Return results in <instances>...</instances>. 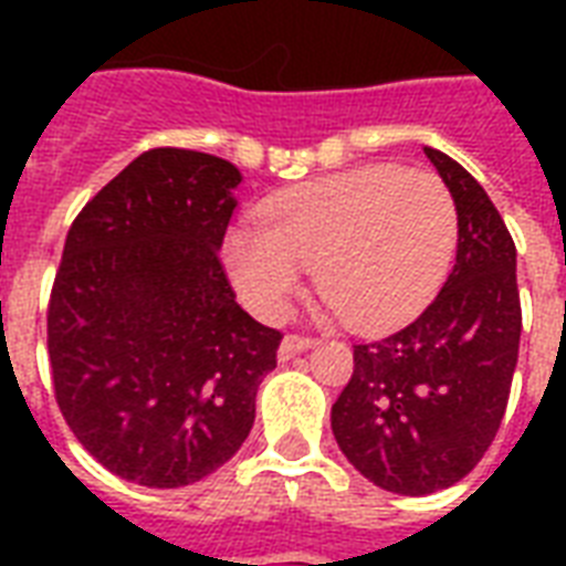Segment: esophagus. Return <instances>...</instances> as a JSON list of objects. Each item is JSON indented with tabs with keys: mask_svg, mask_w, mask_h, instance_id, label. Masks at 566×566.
Returning a JSON list of instances; mask_svg holds the SVG:
<instances>
[{
	"mask_svg": "<svg viewBox=\"0 0 566 566\" xmlns=\"http://www.w3.org/2000/svg\"><path fill=\"white\" fill-rule=\"evenodd\" d=\"M311 346H317V340L314 337H305V335H287L282 340V346H279V355H282V361H287V358H293V355L305 353V349H311Z\"/></svg>",
	"mask_w": 566,
	"mask_h": 566,
	"instance_id": "34e87169",
	"label": "esophagus"
}]
</instances>
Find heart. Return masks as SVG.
I'll return each mask as SVG.
<instances>
[{
	"label": "heart",
	"instance_id": "obj_1",
	"mask_svg": "<svg viewBox=\"0 0 566 566\" xmlns=\"http://www.w3.org/2000/svg\"><path fill=\"white\" fill-rule=\"evenodd\" d=\"M458 208L431 172L358 167L275 196L261 229L229 231L222 261L240 300L279 319L302 291V270L346 326L378 332L420 314L447 279Z\"/></svg>",
	"mask_w": 566,
	"mask_h": 566
}]
</instances>
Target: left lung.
Listing matches in <instances>:
<instances>
[{
	"instance_id": "1",
	"label": "left lung",
	"mask_w": 566,
	"mask_h": 566,
	"mask_svg": "<svg viewBox=\"0 0 566 566\" xmlns=\"http://www.w3.org/2000/svg\"><path fill=\"white\" fill-rule=\"evenodd\" d=\"M458 208V252L429 308L394 335L355 346L332 431L373 484L426 496L461 482L500 431L520 353L517 249L491 196L426 146Z\"/></svg>"
}]
</instances>
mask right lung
Returning <instances> with one entry per match:
<instances>
[{
    "label": "right lung",
    "mask_w": 566,
    "mask_h": 566,
    "mask_svg": "<svg viewBox=\"0 0 566 566\" xmlns=\"http://www.w3.org/2000/svg\"><path fill=\"white\" fill-rule=\"evenodd\" d=\"M240 170L149 149L66 231L46 311L57 408L111 473L181 488L229 461L255 422L282 332L234 302L220 247Z\"/></svg>",
    "instance_id": "obj_1"
}]
</instances>
